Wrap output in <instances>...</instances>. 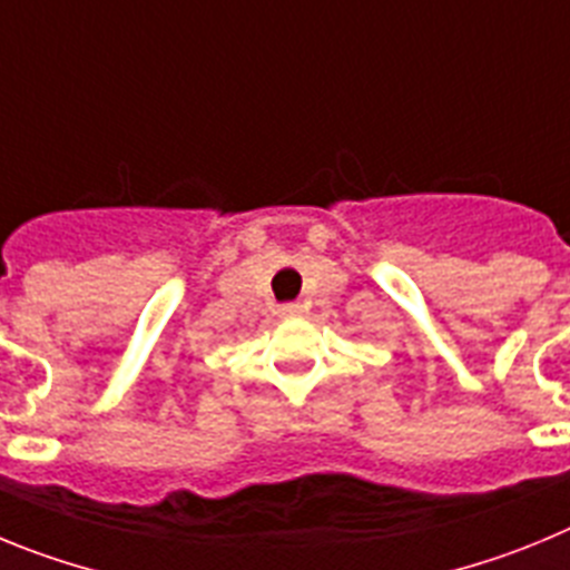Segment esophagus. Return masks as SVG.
<instances>
[{
  "label": "esophagus",
  "mask_w": 570,
  "mask_h": 570,
  "mask_svg": "<svg viewBox=\"0 0 570 570\" xmlns=\"http://www.w3.org/2000/svg\"><path fill=\"white\" fill-rule=\"evenodd\" d=\"M279 314L282 316H302L305 314V305H302V302H285V305H279Z\"/></svg>",
  "instance_id": "1"
}]
</instances>
